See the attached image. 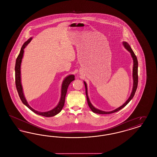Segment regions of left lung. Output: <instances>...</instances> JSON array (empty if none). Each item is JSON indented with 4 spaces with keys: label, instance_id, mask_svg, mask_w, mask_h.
Instances as JSON below:
<instances>
[{
    "label": "left lung",
    "instance_id": "8db88e82",
    "mask_svg": "<svg viewBox=\"0 0 157 157\" xmlns=\"http://www.w3.org/2000/svg\"><path fill=\"white\" fill-rule=\"evenodd\" d=\"M123 45L126 48L127 51H128L131 55V56L133 59V62H134V65H133V69H132V77H133V88H132V92L131 94V95L129 98L128 99L127 101L122 105V106H120L119 108H117L115 110H113L112 111H109V112H106V111H101V110H99L98 109L95 108L92 104L90 103V99L88 97V90H87V85H86V83L85 82H84V84H85V91H86V98H87V102H88V105L90 106V109L92 110V111L94 113H99V114H109V113H114V112H117L118 111H120V109H121L122 108H123L124 106H125L129 102V101L132 99V98L134 97V96L135 93L136 92V90L137 88V86H138V60H137V58L136 56V55H135L134 52H133L132 49H131V46H129V45L126 42H123Z\"/></svg>",
    "mask_w": 157,
    "mask_h": 157
}]
</instances>
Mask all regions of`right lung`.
Instances as JSON below:
<instances>
[{
	"instance_id": "1",
	"label": "right lung",
	"mask_w": 157,
	"mask_h": 157,
	"mask_svg": "<svg viewBox=\"0 0 157 157\" xmlns=\"http://www.w3.org/2000/svg\"><path fill=\"white\" fill-rule=\"evenodd\" d=\"M32 37L29 39L26 42L24 43L21 49L20 53L16 59V64H15V83H16V90H17L19 96L21 98L22 102L23 104L25 105L28 108H29L32 111L35 112V113H37L39 115H42L46 117H53L56 115V114L59 113L61 110L62 109L64 104H65V97L66 94L67 92V88L68 86L69 85L70 83L73 81L75 79V76L74 75H68L65 78V79L63 80L62 84V88H61V97L60 99L59 102L58 103V105L53 108L52 110L47 111V112H39L35 110L32 108H31L29 105L28 104L23 92L22 86L21 84V65L23 55L24 53V49L25 47L28 45V44L32 40Z\"/></svg>"
}]
</instances>
